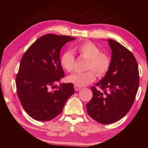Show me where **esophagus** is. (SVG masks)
<instances>
[{
	"mask_svg": "<svg viewBox=\"0 0 148 148\" xmlns=\"http://www.w3.org/2000/svg\"><path fill=\"white\" fill-rule=\"evenodd\" d=\"M74 87L75 91H79V89H82V87H79V86H74Z\"/></svg>",
	"mask_w": 148,
	"mask_h": 148,
	"instance_id": "obj_1",
	"label": "esophagus"
}]
</instances>
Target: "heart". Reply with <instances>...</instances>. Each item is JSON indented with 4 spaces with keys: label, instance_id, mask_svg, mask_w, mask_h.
Segmentation results:
<instances>
[{
    "label": "heart",
    "instance_id": "b5f03b06",
    "mask_svg": "<svg viewBox=\"0 0 148 148\" xmlns=\"http://www.w3.org/2000/svg\"><path fill=\"white\" fill-rule=\"evenodd\" d=\"M74 50L79 54V57L87 60L85 69L90 71L70 75L66 77L69 83L79 87L86 86L96 79L95 72L99 76L102 77L105 76L109 71L111 64L110 58L106 54L101 53V49L92 42H82L76 45ZM75 62V57L71 51H66L61 55L60 64L64 71L71 72L74 70Z\"/></svg>",
    "mask_w": 148,
    "mask_h": 148
}]
</instances>
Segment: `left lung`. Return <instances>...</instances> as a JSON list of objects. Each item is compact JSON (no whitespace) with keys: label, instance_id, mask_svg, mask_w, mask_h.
Masks as SVG:
<instances>
[{"label":"left lung","instance_id":"left-lung-1","mask_svg":"<svg viewBox=\"0 0 148 148\" xmlns=\"http://www.w3.org/2000/svg\"><path fill=\"white\" fill-rule=\"evenodd\" d=\"M112 49L109 71L97 83L103 92L91 87L92 97L86 104L87 114L101 124H110L123 117L134 103L139 86V72L132 52L108 39Z\"/></svg>","mask_w":148,"mask_h":148}]
</instances>
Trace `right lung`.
<instances>
[{
    "label": "right lung",
    "mask_w": 148,
    "mask_h": 148,
    "mask_svg": "<svg viewBox=\"0 0 148 148\" xmlns=\"http://www.w3.org/2000/svg\"><path fill=\"white\" fill-rule=\"evenodd\" d=\"M76 38L47 34L37 39L24 53L16 84L22 106L29 116L40 121H49L61 113L64 104L74 93L71 83L54 86L64 76L60 64V51ZM56 88L54 91L51 88Z\"/></svg>",
    "instance_id": "right-lung-1"
}]
</instances>
